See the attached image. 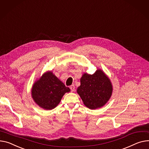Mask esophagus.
Returning <instances> with one entry per match:
<instances>
[{
  "label": "esophagus",
  "instance_id": "34e87169",
  "mask_svg": "<svg viewBox=\"0 0 149 149\" xmlns=\"http://www.w3.org/2000/svg\"><path fill=\"white\" fill-rule=\"evenodd\" d=\"M70 88H71V91L72 92H74V91H75V86H74V85H71V86H70Z\"/></svg>",
  "mask_w": 149,
  "mask_h": 149
}]
</instances>
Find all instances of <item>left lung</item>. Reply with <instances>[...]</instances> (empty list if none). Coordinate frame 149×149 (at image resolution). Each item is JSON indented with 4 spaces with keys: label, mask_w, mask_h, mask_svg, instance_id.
Here are the masks:
<instances>
[{
    "label": "left lung",
    "mask_w": 149,
    "mask_h": 149,
    "mask_svg": "<svg viewBox=\"0 0 149 149\" xmlns=\"http://www.w3.org/2000/svg\"><path fill=\"white\" fill-rule=\"evenodd\" d=\"M80 83L77 92L84 105L89 109L96 110L102 107L111 97L112 83L101 69H97L92 75L84 73Z\"/></svg>",
    "instance_id": "obj_1"
}]
</instances>
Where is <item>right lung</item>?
I'll return each mask as SVG.
<instances>
[{"instance_id": "obj_1", "label": "right lung", "mask_w": 149, "mask_h": 149, "mask_svg": "<svg viewBox=\"0 0 149 149\" xmlns=\"http://www.w3.org/2000/svg\"><path fill=\"white\" fill-rule=\"evenodd\" d=\"M70 91L52 71H48L33 84L31 95L39 107L50 110L58 105L66 93Z\"/></svg>"}]
</instances>
